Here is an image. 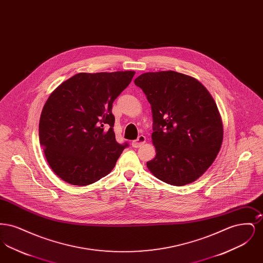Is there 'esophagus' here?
<instances>
[{"label":"esophagus","mask_w":263,"mask_h":263,"mask_svg":"<svg viewBox=\"0 0 263 263\" xmlns=\"http://www.w3.org/2000/svg\"><path fill=\"white\" fill-rule=\"evenodd\" d=\"M145 143H146V137H145L144 135H140V136L138 137L137 140H135V141L132 142V146H133L134 148H139L140 146H142V145L145 144Z\"/></svg>","instance_id":"34e87169"}]
</instances>
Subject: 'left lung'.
I'll use <instances>...</instances> for the list:
<instances>
[{
    "instance_id": "left-lung-1",
    "label": "left lung",
    "mask_w": 263,
    "mask_h": 263,
    "mask_svg": "<svg viewBox=\"0 0 263 263\" xmlns=\"http://www.w3.org/2000/svg\"><path fill=\"white\" fill-rule=\"evenodd\" d=\"M150 102L156 157L147 167L175 186L194 182L215 161L223 122L215 100L198 80L175 71L149 72L134 81Z\"/></svg>"
}]
</instances>
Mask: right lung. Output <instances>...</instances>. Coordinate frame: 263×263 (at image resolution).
<instances>
[{"label":"right lung","instance_id":"1","mask_svg":"<svg viewBox=\"0 0 263 263\" xmlns=\"http://www.w3.org/2000/svg\"><path fill=\"white\" fill-rule=\"evenodd\" d=\"M134 71L79 73L51 92L39 120V142L52 171L73 185L108 175L128 146L115 140L111 109Z\"/></svg>","mask_w":263,"mask_h":263}]
</instances>
